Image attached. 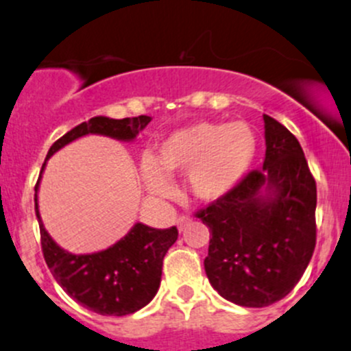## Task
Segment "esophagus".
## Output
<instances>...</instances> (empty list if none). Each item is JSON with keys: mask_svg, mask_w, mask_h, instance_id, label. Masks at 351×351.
Returning a JSON list of instances; mask_svg holds the SVG:
<instances>
[{"mask_svg": "<svg viewBox=\"0 0 351 351\" xmlns=\"http://www.w3.org/2000/svg\"><path fill=\"white\" fill-rule=\"evenodd\" d=\"M189 223H190V217H185V216H182V217H178V219H176V224H178L180 231H183V228H185Z\"/></svg>", "mask_w": 351, "mask_h": 351, "instance_id": "34e87169", "label": "esophagus"}]
</instances>
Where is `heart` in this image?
<instances>
[{"mask_svg":"<svg viewBox=\"0 0 351 351\" xmlns=\"http://www.w3.org/2000/svg\"><path fill=\"white\" fill-rule=\"evenodd\" d=\"M257 149V134L245 121H197L171 132L156 145L152 159H142V178L151 193L168 195L166 176L186 173L192 195L216 202L247 178Z\"/></svg>","mask_w":351,"mask_h":351,"instance_id":"heart-1","label":"heart"}]
</instances>
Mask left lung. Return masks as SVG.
<instances>
[{
  "instance_id": "1",
  "label": "left lung",
  "mask_w": 351,
  "mask_h": 351,
  "mask_svg": "<svg viewBox=\"0 0 351 351\" xmlns=\"http://www.w3.org/2000/svg\"><path fill=\"white\" fill-rule=\"evenodd\" d=\"M266 158L231 193L200 209L209 228L204 269L241 307H267L300 281L315 248L317 189L293 134L264 114Z\"/></svg>"
}]
</instances>
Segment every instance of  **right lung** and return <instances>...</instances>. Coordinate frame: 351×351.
Listing matches in <instances>:
<instances>
[{"instance_id":"1","label":"right lung","mask_w":351,"mask_h":351,"mask_svg":"<svg viewBox=\"0 0 351 351\" xmlns=\"http://www.w3.org/2000/svg\"><path fill=\"white\" fill-rule=\"evenodd\" d=\"M151 121V117L113 120L94 117L77 125L51 145L36 185V216L39 221L44 261L54 280L73 300L101 315H128L141 311L156 297L161 285L162 258L178 238L176 226L158 230L147 224H134L121 240L94 254H71L61 248L44 228L37 204L40 176L54 152L84 135H104L121 142H132Z\"/></svg>"}]
</instances>
